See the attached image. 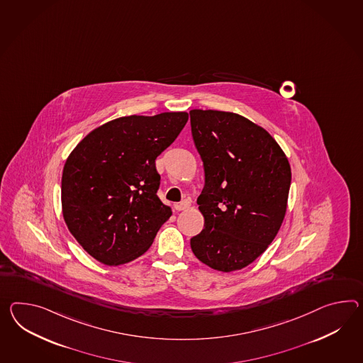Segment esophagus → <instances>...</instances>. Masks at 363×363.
I'll use <instances>...</instances> for the list:
<instances>
[{
	"mask_svg": "<svg viewBox=\"0 0 363 363\" xmlns=\"http://www.w3.org/2000/svg\"><path fill=\"white\" fill-rule=\"evenodd\" d=\"M189 206H190V201H189V199H184L182 202L174 204V207H176V210H177V211L186 210V208H189Z\"/></svg>",
	"mask_w": 363,
	"mask_h": 363,
	"instance_id": "34e87169",
	"label": "esophagus"
}]
</instances>
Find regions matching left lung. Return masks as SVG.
Returning <instances> with one entry per match:
<instances>
[{"mask_svg": "<svg viewBox=\"0 0 363 363\" xmlns=\"http://www.w3.org/2000/svg\"><path fill=\"white\" fill-rule=\"evenodd\" d=\"M191 135L203 161L198 196L204 228L190 240L195 257L219 272L252 264L281 228L291 169L281 147L244 116L191 110Z\"/></svg>", "mask_w": 363, "mask_h": 363, "instance_id": "left-lung-1", "label": "left lung"}]
</instances>
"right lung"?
<instances>
[{
    "label": "right lung",
    "mask_w": 363,
    "mask_h": 363,
    "mask_svg": "<svg viewBox=\"0 0 363 363\" xmlns=\"http://www.w3.org/2000/svg\"><path fill=\"white\" fill-rule=\"evenodd\" d=\"M187 113L123 116L84 138L62 177L64 220L89 255L121 265L144 255L172 210L157 196L156 159L185 127Z\"/></svg>",
    "instance_id": "1"
}]
</instances>
